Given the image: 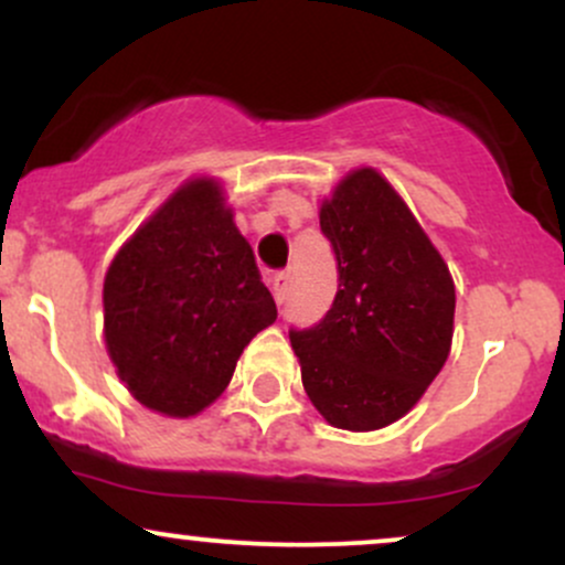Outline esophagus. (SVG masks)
Masks as SVG:
<instances>
[{
    "mask_svg": "<svg viewBox=\"0 0 565 565\" xmlns=\"http://www.w3.org/2000/svg\"><path fill=\"white\" fill-rule=\"evenodd\" d=\"M270 289H274V297L278 305H284L289 300L291 291V270H284V274H276L274 281H270Z\"/></svg>",
    "mask_w": 565,
    "mask_h": 565,
    "instance_id": "34e87169",
    "label": "esophagus"
}]
</instances>
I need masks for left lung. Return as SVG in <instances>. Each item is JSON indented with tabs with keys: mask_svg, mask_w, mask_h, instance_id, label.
<instances>
[{
	"mask_svg": "<svg viewBox=\"0 0 565 565\" xmlns=\"http://www.w3.org/2000/svg\"><path fill=\"white\" fill-rule=\"evenodd\" d=\"M319 220L340 289L316 327L291 329V350L329 425L380 430L412 412L449 359L457 302L449 265L372 167L348 172Z\"/></svg>",
	"mask_w": 565,
	"mask_h": 565,
	"instance_id": "1",
	"label": "left lung"
}]
</instances>
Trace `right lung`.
I'll use <instances>...</instances> for the list:
<instances>
[{"label": "right lung", "mask_w": 565, "mask_h": 565, "mask_svg": "<svg viewBox=\"0 0 565 565\" xmlns=\"http://www.w3.org/2000/svg\"><path fill=\"white\" fill-rule=\"evenodd\" d=\"M274 321V297L215 178L185 180L116 252L103 281L116 374L164 417L204 412Z\"/></svg>", "instance_id": "add662e5"}]
</instances>
